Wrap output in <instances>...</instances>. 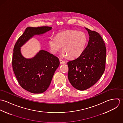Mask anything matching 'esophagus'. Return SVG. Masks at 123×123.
I'll return each mask as SVG.
<instances>
[{"mask_svg":"<svg viewBox=\"0 0 123 123\" xmlns=\"http://www.w3.org/2000/svg\"><path fill=\"white\" fill-rule=\"evenodd\" d=\"M59 61H60V63L61 64H65L66 63V62L65 61L62 60V59H60Z\"/></svg>","mask_w":123,"mask_h":123,"instance_id":"34e87169","label":"esophagus"}]
</instances>
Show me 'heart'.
<instances>
[{
	"label": "heart",
	"mask_w": 123,
	"mask_h": 123,
	"mask_svg": "<svg viewBox=\"0 0 123 123\" xmlns=\"http://www.w3.org/2000/svg\"><path fill=\"white\" fill-rule=\"evenodd\" d=\"M87 40V36L84 32L70 30L59 33L56 37H50L49 43L53 54L60 50L62 46L63 56L68 55L69 58H75L83 53Z\"/></svg>",
	"instance_id": "1"
}]
</instances>
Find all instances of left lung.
<instances>
[{"instance_id": "left-lung-1", "label": "left lung", "mask_w": 123, "mask_h": 123, "mask_svg": "<svg viewBox=\"0 0 123 123\" xmlns=\"http://www.w3.org/2000/svg\"><path fill=\"white\" fill-rule=\"evenodd\" d=\"M86 29L89 35L87 45L78 57L68 62V80L79 90L95 85L105 68L106 49L102 37L97 32Z\"/></svg>"}]
</instances>
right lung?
<instances>
[{"label":"right lung","instance_id":"1","mask_svg":"<svg viewBox=\"0 0 123 123\" xmlns=\"http://www.w3.org/2000/svg\"><path fill=\"white\" fill-rule=\"evenodd\" d=\"M52 29L48 26L28 27L16 43L12 57L14 73L20 86L34 94L44 92L59 65L57 57L41 50L33 58L26 59L21 55L20 47L35 35L46 33Z\"/></svg>","mask_w":123,"mask_h":123}]
</instances>
